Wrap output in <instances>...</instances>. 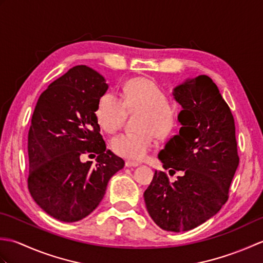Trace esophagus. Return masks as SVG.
<instances>
[{"mask_svg": "<svg viewBox=\"0 0 263 263\" xmlns=\"http://www.w3.org/2000/svg\"><path fill=\"white\" fill-rule=\"evenodd\" d=\"M137 166H139V163H136V161H130V160L125 161V167H137Z\"/></svg>", "mask_w": 263, "mask_h": 263, "instance_id": "obj_1", "label": "esophagus"}]
</instances>
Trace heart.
Segmentation results:
<instances>
[{
	"instance_id": "b5f03b06",
	"label": "heart",
	"mask_w": 263,
	"mask_h": 263,
	"mask_svg": "<svg viewBox=\"0 0 263 263\" xmlns=\"http://www.w3.org/2000/svg\"><path fill=\"white\" fill-rule=\"evenodd\" d=\"M122 100L107 92L100 97L97 122L104 131L114 133L121 127L127 110H142L137 133H123L111 141L114 153L123 158L141 160L153 148L155 135L164 137L174 125V111L167 103L166 95L152 80L138 78L128 81L123 89Z\"/></svg>"
}]
</instances>
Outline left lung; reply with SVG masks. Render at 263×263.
Wrapping results in <instances>:
<instances>
[{
    "label": "left lung",
    "instance_id": "8db88e82",
    "mask_svg": "<svg viewBox=\"0 0 263 263\" xmlns=\"http://www.w3.org/2000/svg\"><path fill=\"white\" fill-rule=\"evenodd\" d=\"M181 105V128L158 154L164 168L182 175L171 182L155 172L143 193L148 214L161 230L186 232L215 216L228 199L238 167L235 123L208 76L189 78L173 89Z\"/></svg>",
    "mask_w": 263,
    "mask_h": 263
}]
</instances>
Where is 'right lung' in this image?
Instances as JSON below:
<instances>
[{
    "label": "right lung",
    "mask_w": 263,
    "mask_h": 263,
    "mask_svg": "<svg viewBox=\"0 0 263 263\" xmlns=\"http://www.w3.org/2000/svg\"><path fill=\"white\" fill-rule=\"evenodd\" d=\"M108 85L87 65H77L52 82L39 97L28 135L29 177L33 201L60 221L90 215L103 200L108 181L124 160L106 149L96 117ZM83 153L98 163H83Z\"/></svg>",
    "instance_id": "right-lung-1"
}]
</instances>
